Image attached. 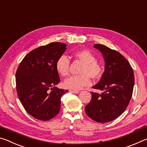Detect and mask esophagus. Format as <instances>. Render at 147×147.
<instances>
[{"label":"esophagus","instance_id":"esophagus-1","mask_svg":"<svg viewBox=\"0 0 147 147\" xmlns=\"http://www.w3.org/2000/svg\"><path fill=\"white\" fill-rule=\"evenodd\" d=\"M70 91L71 92V93H74V94H77V93H79V91H78V90H70Z\"/></svg>","mask_w":147,"mask_h":147}]
</instances>
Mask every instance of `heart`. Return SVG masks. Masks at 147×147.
<instances>
[{
  "label": "heart",
  "instance_id": "b5f03b06",
  "mask_svg": "<svg viewBox=\"0 0 147 147\" xmlns=\"http://www.w3.org/2000/svg\"><path fill=\"white\" fill-rule=\"evenodd\" d=\"M74 56L84 63L82 68L81 75L73 76L65 80L64 86L65 88L79 90L84 87L89 86L91 84V77L93 79H99L104 73V66L96 60L95 56L90 51L86 49L76 51L73 54ZM56 69L62 76H67L69 74L70 60L65 55H61L57 59Z\"/></svg>",
  "mask_w": 147,
  "mask_h": 147
}]
</instances>
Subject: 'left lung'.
Here are the masks:
<instances>
[{"instance_id": "left-lung-1", "label": "left lung", "mask_w": 147, "mask_h": 147, "mask_svg": "<svg viewBox=\"0 0 147 147\" xmlns=\"http://www.w3.org/2000/svg\"><path fill=\"white\" fill-rule=\"evenodd\" d=\"M105 59L100 80L93 87L102 93L91 92V102L85 107L89 118L103 123L114 120L127 108L132 96L134 74L130 63L119 52L100 44L94 45Z\"/></svg>"}]
</instances>
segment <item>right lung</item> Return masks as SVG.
<instances>
[{"label": "right lung", "mask_w": 147, "mask_h": 147, "mask_svg": "<svg viewBox=\"0 0 147 147\" xmlns=\"http://www.w3.org/2000/svg\"><path fill=\"white\" fill-rule=\"evenodd\" d=\"M66 46L53 42L38 47L24 56L17 69V95L24 109L38 120L54 117L60 109L61 96L68 91L55 87L60 81L56 63Z\"/></svg>", "instance_id": "add662e5"}]
</instances>
